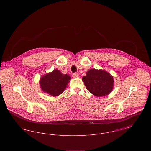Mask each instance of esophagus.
<instances>
[{
  "instance_id": "esophagus-1",
  "label": "esophagus",
  "mask_w": 151,
  "mask_h": 151,
  "mask_svg": "<svg viewBox=\"0 0 151 151\" xmlns=\"http://www.w3.org/2000/svg\"><path fill=\"white\" fill-rule=\"evenodd\" d=\"M72 76H73V78H79V75L76 73H73Z\"/></svg>"
}]
</instances>
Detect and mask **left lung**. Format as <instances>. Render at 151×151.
<instances>
[{"mask_svg":"<svg viewBox=\"0 0 151 151\" xmlns=\"http://www.w3.org/2000/svg\"><path fill=\"white\" fill-rule=\"evenodd\" d=\"M82 80L86 88L94 96L100 97L110 93L114 86L113 77L109 72L92 68L86 72Z\"/></svg>","mask_w":151,"mask_h":151,"instance_id":"left-lung-1","label":"left lung"}]
</instances>
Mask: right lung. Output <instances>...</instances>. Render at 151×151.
Here are the masks:
<instances>
[{"label":"right lung","instance_id":"obj_1","mask_svg":"<svg viewBox=\"0 0 151 151\" xmlns=\"http://www.w3.org/2000/svg\"><path fill=\"white\" fill-rule=\"evenodd\" d=\"M71 79V76L68 75L63 74L55 69L52 72L47 73L41 76L39 83L43 92L57 97L64 92Z\"/></svg>","mask_w":151,"mask_h":151}]
</instances>
